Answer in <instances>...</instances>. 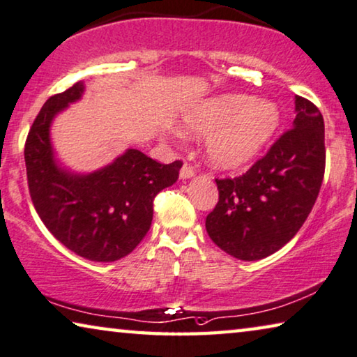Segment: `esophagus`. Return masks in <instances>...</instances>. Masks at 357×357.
<instances>
[{
  "mask_svg": "<svg viewBox=\"0 0 357 357\" xmlns=\"http://www.w3.org/2000/svg\"><path fill=\"white\" fill-rule=\"evenodd\" d=\"M194 174H195L194 167H190L189 163H184L183 168H181V172H179V178L181 179H189V178H192Z\"/></svg>",
  "mask_w": 357,
  "mask_h": 357,
  "instance_id": "esophagus-1",
  "label": "esophagus"
}]
</instances>
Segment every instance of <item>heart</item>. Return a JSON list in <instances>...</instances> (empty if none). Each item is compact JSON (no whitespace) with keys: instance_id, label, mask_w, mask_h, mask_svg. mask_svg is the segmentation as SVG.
Instances as JSON below:
<instances>
[{"instance_id":"obj_1","label":"heart","mask_w":357,"mask_h":357,"mask_svg":"<svg viewBox=\"0 0 357 357\" xmlns=\"http://www.w3.org/2000/svg\"><path fill=\"white\" fill-rule=\"evenodd\" d=\"M279 121L274 102L236 93L204 99L183 114L185 130L206 132V157L221 169H237L253 162L274 136Z\"/></svg>"}]
</instances>
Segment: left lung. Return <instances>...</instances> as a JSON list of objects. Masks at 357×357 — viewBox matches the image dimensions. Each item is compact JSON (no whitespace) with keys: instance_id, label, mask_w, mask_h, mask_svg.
Here are the masks:
<instances>
[{"instance_id":"left-lung-1","label":"left lung","mask_w":357,"mask_h":357,"mask_svg":"<svg viewBox=\"0 0 357 357\" xmlns=\"http://www.w3.org/2000/svg\"><path fill=\"white\" fill-rule=\"evenodd\" d=\"M294 128L245 174L216 179L220 199L205 227L231 257L255 261L278 252L306 221L326 172L324 119L311 100L295 96Z\"/></svg>"}]
</instances>
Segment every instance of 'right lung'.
<instances>
[{"instance_id":"right-lung-1","label":"right lung","mask_w":357,"mask_h":357,"mask_svg":"<svg viewBox=\"0 0 357 357\" xmlns=\"http://www.w3.org/2000/svg\"><path fill=\"white\" fill-rule=\"evenodd\" d=\"M83 82L51 96L25 141L26 181L41 221L68 250L91 261L126 257L151 229L153 199L178 181L183 162L158 163L128 149L107 167L72 173L54 158L50 128L54 116L82 99Z\"/></svg>"}]
</instances>
